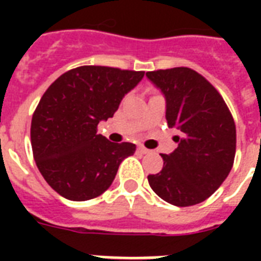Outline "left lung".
Masks as SVG:
<instances>
[{
    "label": "left lung",
    "mask_w": 261,
    "mask_h": 261,
    "mask_svg": "<svg viewBox=\"0 0 261 261\" xmlns=\"http://www.w3.org/2000/svg\"><path fill=\"white\" fill-rule=\"evenodd\" d=\"M141 71L81 66L63 73L40 98L31 122V145L39 172L61 196L83 202L97 198L114 181L135 145L119 134H98L101 120L142 80Z\"/></svg>",
    "instance_id": "1"
}]
</instances>
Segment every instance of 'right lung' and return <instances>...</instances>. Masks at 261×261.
<instances>
[{
	"label": "right lung",
	"mask_w": 261,
	"mask_h": 261,
	"mask_svg": "<svg viewBox=\"0 0 261 261\" xmlns=\"http://www.w3.org/2000/svg\"><path fill=\"white\" fill-rule=\"evenodd\" d=\"M147 77L167 98L169 128L180 131L177 147L161 154V172L149 174L151 190L173 206H194L218 190L236 155V124L226 102L204 77L188 67Z\"/></svg>",
	"instance_id": "right-lung-1"
}]
</instances>
